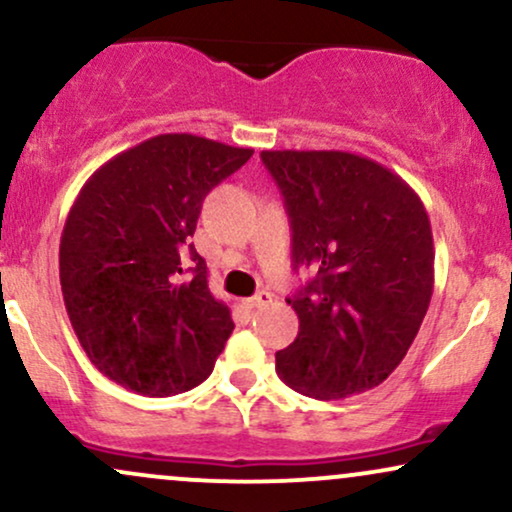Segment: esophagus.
Here are the masks:
<instances>
[{"label": "esophagus", "mask_w": 512, "mask_h": 512, "mask_svg": "<svg viewBox=\"0 0 512 512\" xmlns=\"http://www.w3.org/2000/svg\"><path fill=\"white\" fill-rule=\"evenodd\" d=\"M272 298L274 296L269 291H260V293H255V296H252V298H248V301H245V303H248L250 308H264V305L272 303Z\"/></svg>", "instance_id": "34e87169"}]
</instances>
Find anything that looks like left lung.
<instances>
[{
    "label": "left lung",
    "mask_w": 512,
    "mask_h": 512,
    "mask_svg": "<svg viewBox=\"0 0 512 512\" xmlns=\"http://www.w3.org/2000/svg\"><path fill=\"white\" fill-rule=\"evenodd\" d=\"M284 195L293 267L315 279L293 298L298 337L276 373L301 395L378 387L407 356L433 296V233L419 195L351 151H262Z\"/></svg>",
    "instance_id": "left-lung-1"
}]
</instances>
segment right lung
<instances>
[{
    "mask_svg": "<svg viewBox=\"0 0 512 512\" xmlns=\"http://www.w3.org/2000/svg\"><path fill=\"white\" fill-rule=\"evenodd\" d=\"M252 149L158 134L103 163L69 209L60 284L76 337L105 378L170 397L209 378L233 332L190 243L211 187Z\"/></svg>",
    "mask_w": 512,
    "mask_h": 512,
    "instance_id": "right-lung-1",
    "label": "right lung"
}]
</instances>
